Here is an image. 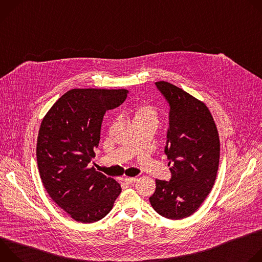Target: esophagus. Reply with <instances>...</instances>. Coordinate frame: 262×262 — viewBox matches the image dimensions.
I'll return each instance as SVG.
<instances>
[{"mask_svg":"<svg viewBox=\"0 0 262 262\" xmlns=\"http://www.w3.org/2000/svg\"><path fill=\"white\" fill-rule=\"evenodd\" d=\"M137 181V177H125L124 178V182L127 184H133Z\"/></svg>","mask_w":262,"mask_h":262,"instance_id":"34e87169","label":"esophagus"}]
</instances>
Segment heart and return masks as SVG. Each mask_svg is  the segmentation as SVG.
I'll list each match as a JSON object with an SVG mask.
<instances>
[{"label": "heart", "instance_id": "obj_1", "mask_svg": "<svg viewBox=\"0 0 262 262\" xmlns=\"http://www.w3.org/2000/svg\"><path fill=\"white\" fill-rule=\"evenodd\" d=\"M134 113V120L135 123L138 122H144V121H158L159 114L157 108L148 103H143L138 106H136L133 110Z\"/></svg>", "mask_w": 262, "mask_h": 262}]
</instances>
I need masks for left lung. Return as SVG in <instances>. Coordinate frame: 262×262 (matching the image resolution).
Listing matches in <instances>:
<instances>
[{
    "instance_id": "8db88e82",
    "label": "left lung",
    "mask_w": 262,
    "mask_h": 262,
    "mask_svg": "<svg viewBox=\"0 0 262 262\" xmlns=\"http://www.w3.org/2000/svg\"><path fill=\"white\" fill-rule=\"evenodd\" d=\"M156 86L170 107L165 154L171 179H157L156 192L149 201L162 216L180 220L200 207L214 184L220 161L219 134L202 101L168 82H157Z\"/></svg>"
}]
</instances>
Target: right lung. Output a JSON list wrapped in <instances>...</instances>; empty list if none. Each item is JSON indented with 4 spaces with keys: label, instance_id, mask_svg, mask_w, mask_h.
I'll return each instance as SVG.
<instances>
[{
    "label": "right lung",
    "instance_id": "obj_1",
    "mask_svg": "<svg viewBox=\"0 0 262 262\" xmlns=\"http://www.w3.org/2000/svg\"><path fill=\"white\" fill-rule=\"evenodd\" d=\"M126 89H72L43 118L36 156L42 183L51 198L81 223L104 217L121 193L113 178L89 168L100 140L105 112L126 99Z\"/></svg>",
    "mask_w": 262,
    "mask_h": 262
}]
</instances>
